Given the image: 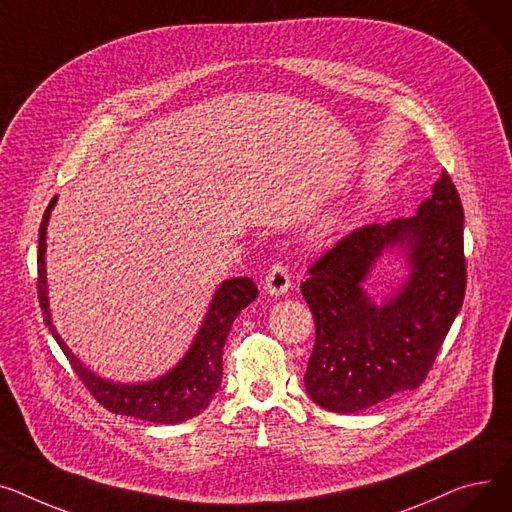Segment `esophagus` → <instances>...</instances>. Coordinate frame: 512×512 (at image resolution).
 Wrapping results in <instances>:
<instances>
[{
    "instance_id": "esophagus-1",
    "label": "esophagus",
    "mask_w": 512,
    "mask_h": 512,
    "mask_svg": "<svg viewBox=\"0 0 512 512\" xmlns=\"http://www.w3.org/2000/svg\"><path fill=\"white\" fill-rule=\"evenodd\" d=\"M264 289H266V293L275 295V297L285 295L291 289V277H289L287 266L275 264L273 268H270L266 279H264Z\"/></svg>"
}]
</instances>
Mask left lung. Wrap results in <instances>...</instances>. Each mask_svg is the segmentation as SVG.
Instances as JSON below:
<instances>
[{
	"label": "left lung",
	"instance_id": "1",
	"mask_svg": "<svg viewBox=\"0 0 512 512\" xmlns=\"http://www.w3.org/2000/svg\"><path fill=\"white\" fill-rule=\"evenodd\" d=\"M382 257L406 275L380 294L365 283ZM302 293L316 343L306 393L326 411L357 413L426 378L465 297L463 206L446 171L411 219L357 229L316 260Z\"/></svg>",
	"mask_w": 512,
	"mask_h": 512
}]
</instances>
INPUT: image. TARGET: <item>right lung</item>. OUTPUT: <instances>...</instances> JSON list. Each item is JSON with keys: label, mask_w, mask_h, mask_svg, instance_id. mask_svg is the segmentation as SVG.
Listing matches in <instances>:
<instances>
[{"label": "right lung", "mask_w": 512, "mask_h": 512, "mask_svg": "<svg viewBox=\"0 0 512 512\" xmlns=\"http://www.w3.org/2000/svg\"><path fill=\"white\" fill-rule=\"evenodd\" d=\"M55 202L57 196L49 202L43 215V223L39 227V304L53 339L70 359L74 372L90 390V395L113 413L132 415L153 424H182L206 411L221 388L223 347L231 324L239 316V312L250 306L258 295L254 281L250 277H237L227 279L217 287L188 351L171 370H167L159 378L146 382H115L103 378L95 370L82 364L72 353L62 335L57 333L51 318L45 258L47 225Z\"/></svg>", "instance_id": "right-lung-1"}]
</instances>
